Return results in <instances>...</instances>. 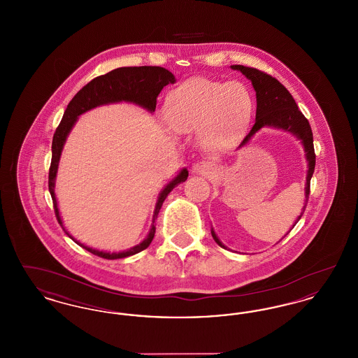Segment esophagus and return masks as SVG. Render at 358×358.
I'll use <instances>...</instances> for the list:
<instances>
[{"instance_id":"esophagus-1","label":"esophagus","mask_w":358,"mask_h":358,"mask_svg":"<svg viewBox=\"0 0 358 358\" xmlns=\"http://www.w3.org/2000/svg\"><path fill=\"white\" fill-rule=\"evenodd\" d=\"M213 171H215V165L209 161H200L193 165V171L203 174V176H208V174L213 173Z\"/></svg>"}]
</instances>
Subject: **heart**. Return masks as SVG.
Returning <instances> with one entry per match:
<instances>
[{"label": "heart", "instance_id": "obj_1", "mask_svg": "<svg viewBox=\"0 0 358 358\" xmlns=\"http://www.w3.org/2000/svg\"><path fill=\"white\" fill-rule=\"evenodd\" d=\"M165 111L173 130H200L201 145L215 150L225 146L248 122L252 95L238 80L222 83L194 78L171 91Z\"/></svg>", "mask_w": 358, "mask_h": 358}]
</instances>
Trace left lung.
I'll return each mask as SVG.
<instances>
[{
    "label": "left lung",
    "mask_w": 358,
    "mask_h": 358,
    "mask_svg": "<svg viewBox=\"0 0 358 358\" xmlns=\"http://www.w3.org/2000/svg\"><path fill=\"white\" fill-rule=\"evenodd\" d=\"M231 69L240 71L248 80H251L252 87L256 92V118L255 124L252 126L251 131L247 134V136L243 139L238 149H241L244 145L250 142V139L255 136L256 133L264 127L270 126L275 129H282L285 131H289L292 136H296L301 139L303 149H305V155L307 159V176L306 185H305V206L302 213L298 216L296 222L294 225L299 222L302 217L305 208H306L308 194H310V181L314 173L315 168V153H314V145H313V131L310 127L308 120L305 118V115L301 113L298 108L296 103L294 101L292 95L287 91V88L282 85L279 80H276L271 75L259 71V69H251V67H244V66H231ZM292 225V228H294ZM212 238L215 241L227 250V247L222 244V241L212 229Z\"/></svg>",
    "instance_id": "left-lung-1"
}]
</instances>
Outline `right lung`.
Instances as JSON below:
<instances>
[{"label":"right lung","instance_id":"add662e5","mask_svg":"<svg viewBox=\"0 0 358 358\" xmlns=\"http://www.w3.org/2000/svg\"><path fill=\"white\" fill-rule=\"evenodd\" d=\"M174 82H176L174 75L171 73V71L162 69V67H152V66L122 67V69H113L106 75L92 79L72 98V101L69 103V106L66 108L63 120L53 134L51 168H50V176H48V187H50V193H51L52 201H53L55 215H56L57 222L64 231H66V228L63 227V222H62L59 208H57L56 196H55V181H56V174H57L62 150L64 148L69 131L72 130L73 124L78 120V117L85 114V111H90V110L98 107V106L120 102L134 103L136 106H141V107L146 108L148 111L154 113L155 106H157V96L159 95L161 90L169 83L173 85ZM187 174L189 173L187 169H181V171L171 180V182L161 190L157 204H155V209H154L153 224L149 231V235L143 238L138 245L130 248V250H126L122 252H113V254L103 252V251L94 250L91 247H87L85 244L76 241L67 231H66V234L72 240H75L80 247L87 250L88 252L101 256L103 259L113 260V259H122V257L136 255L150 245L154 234H155L154 222L159 213L161 206L164 204L165 199L168 197V194L173 190V187L187 180Z\"/></svg>","mask_w":358,"mask_h":358}]
</instances>
